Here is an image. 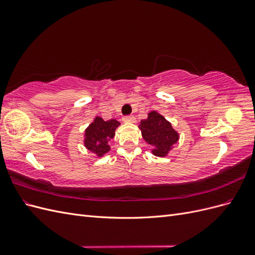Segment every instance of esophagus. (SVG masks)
<instances>
[{
  "mask_svg": "<svg viewBox=\"0 0 255 255\" xmlns=\"http://www.w3.org/2000/svg\"><path fill=\"white\" fill-rule=\"evenodd\" d=\"M123 121L127 123H135L136 119L133 117V116H127V117L123 118Z\"/></svg>",
  "mask_w": 255,
  "mask_h": 255,
  "instance_id": "obj_1",
  "label": "esophagus"
}]
</instances>
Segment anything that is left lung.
<instances>
[{
    "mask_svg": "<svg viewBox=\"0 0 255 255\" xmlns=\"http://www.w3.org/2000/svg\"><path fill=\"white\" fill-rule=\"evenodd\" d=\"M138 128L144 141L152 146L151 153L158 157L167 156L180 139V134L171 123L156 111L150 112L148 118L141 120Z\"/></svg>",
    "mask_w": 255,
    "mask_h": 255,
    "instance_id": "left-lung-1",
    "label": "left lung"
}]
</instances>
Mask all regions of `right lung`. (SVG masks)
Here are the masks:
<instances>
[{"label": "right lung", "mask_w": 255, "mask_h": 255, "mask_svg": "<svg viewBox=\"0 0 255 255\" xmlns=\"http://www.w3.org/2000/svg\"><path fill=\"white\" fill-rule=\"evenodd\" d=\"M120 126L116 119L105 121L100 116H96L94 121L84 132V146L100 158L111 151L110 141L115 137V132Z\"/></svg>", "instance_id": "add662e5"}]
</instances>
